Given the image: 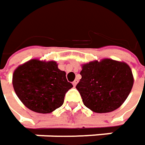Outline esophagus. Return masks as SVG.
I'll use <instances>...</instances> for the list:
<instances>
[{
    "instance_id": "34e87169",
    "label": "esophagus",
    "mask_w": 145,
    "mask_h": 145,
    "mask_svg": "<svg viewBox=\"0 0 145 145\" xmlns=\"http://www.w3.org/2000/svg\"><path fill=\"white\" fill-rule=\"evenodd\" d=\"M77 83H78V80H74V81H73V86H76V85H77Z\"/></svg>"
}]
</instances>
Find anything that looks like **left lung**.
Masks as SVG:
<instances>
[{"instance_id": "obj_1", "label": "left lung", "mask_w": 145, "mask_h": 145, "mask_svg": "<svg viewBox=\"0 0 145 145\" xmlns=\"http://www.w3.org/2000/svg\"><path fill=\"white\" fill-rule=\"evenodd\" d=\"M77 84L83 103L95 113L118 109L129 96L134 84L130 67L111 59L95 60L82 65Z\"/></svg>"}]
</instances>
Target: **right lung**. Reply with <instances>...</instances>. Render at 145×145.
Segmentation results:
<instances>
[{
    "label": "right lung",
    "instance_id": "1",
    "mask_svg": "<svg viewBox=\"0 0 145 145\" xmlns=\"http://www.w3.org/2000/svg\"><path fill=\"white\" fill-rule=\"evenodd\" d=\"M12 84L20 101L31 110L48 114L60 107L73 87L56 61L31 59L14 71Z\"/></svg>",
    "mask_w": 145,
    "mask_h": 145
}]
</instances>
